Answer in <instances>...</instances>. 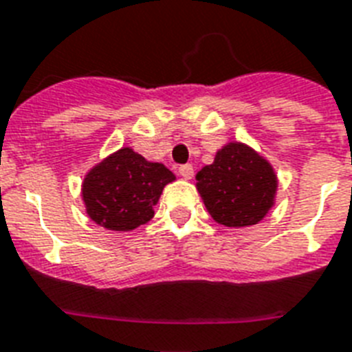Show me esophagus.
Instances as JSON below:
<instances>
[{
	"instance_id": "34e87169",
	"label": "esophagus",
	"mask_w": 352,
	"mask_h": 352,
	"mask_svg": "<svg viewBox=\"0 0 352 352\" xmlns=\"http://www.w3.org/2000/svg\"><path fill=\"white\" fill-rule=\"evenodd\" d=\"M179 174H182V178L190 179L194 176V167L190 164H185L179 167Z\"/></svg>"
}]
</instances>
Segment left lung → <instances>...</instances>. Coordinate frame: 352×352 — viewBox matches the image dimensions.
Instances as JSON below:
<instances>
[{
	"label": "left lung",
	"instance_id": "obj_1",
	"mask_svg": "<svg viewBox=\"0 0 352 352\" xmlns=\"http://www.w3.org/2000/svg\"><path fill=\"white\" fill-rule=\"evenodd\" d=\"M205 207L219 225L259 223L274 205L277 179L274 169L254 149L228 144L196 176Z\"/></svg>",
	"mask_w": 352,
	"mask_h": 352
}]
</instances>
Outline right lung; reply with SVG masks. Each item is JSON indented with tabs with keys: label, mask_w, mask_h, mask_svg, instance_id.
I'll return each instance as SVG.
<instances>
[{
	"label": "right lung",
	"mask_w": 352,
	"mask_h": 352,
	"mask_svg": "<svg viewBox=\"0 0 352 352\" xmlns=\"http://www.w3.org/2000/svg\"><path fill=\"white\" fill-rule=\"evenodd\" d=\"M174 174L151 164L129 147L93 167L82 185L86 210L93 221L109 230L127 232L155 216V205Z\"/></svg>",
	"instance_id": "add662e5"
}]
</instances>
